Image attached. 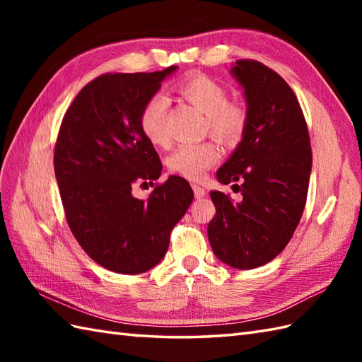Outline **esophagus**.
Returning <instances> with one entry per match:
<instances>
[{
    "label": "esophagus",
    "instance_id": "34e87169",
    "mask_svg": "<svg viewBox=\"0 0 362 362\" xmlns=\"http://www.w3.org/2000/svg\"><path fill=\"white\" fill-rule=\"evenodd\" d=\"M193 191H194V196L196 199H202L205 196V189L199 185H193Z\"/></svg>",
    "mask_w": 362,
    "mask_h": 362
}]
</instances>
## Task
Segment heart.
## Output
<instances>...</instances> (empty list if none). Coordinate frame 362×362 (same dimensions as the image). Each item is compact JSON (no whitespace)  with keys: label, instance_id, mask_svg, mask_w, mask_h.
Returning <instances> with one entry per match:
<instances>
[{"label":"heart","instance_id":"1","mask_svg":"<svg viewBox=\"0 0 362 362\" xmlns=\"http://www.w3.org/2000/svg\"><path fill=\"white\" fill-rule=\"evenodd\" d=\"M175 91L201 113L205 115V130L222 144L233 146L241 141L247 127V112L238 103L227 101V90L205 74H191L175 86ZM168 101L161 95H153L144 103L140 112V129L153 146L168 144L166 134ZM221 158L218 146L211 141L182 144L166 158L169 173L187 180H201Z\"/></svg>","mask_w":362,"mask_h":362}]
</instances>
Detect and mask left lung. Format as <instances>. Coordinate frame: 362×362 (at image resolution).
I'll use <instances>...</instances> for the list:
<instances>
[{
  "label": "left lung",
  "mask_w": 362,
  "mask_h": 362,
  "mask_svg": "<svg viewBox=\"0 0 362 362\" xmlns=\"http://www.w3.org/2000/svg\"><path fill=\"white\" fill-rule=\"evenodd\" d=\"M232 74L244 88L247 127L216 173L224 185L240 182L241 202L211 191L216 214L209 240L222 263L253 269L286 247L305 210L313 166L308 126L294 91L279 73L252 59Z\"/></svg>",
  "instance_id": "1"
}]
</instances>
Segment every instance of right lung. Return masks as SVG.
Returning <instances> with one entry per match:
<instances>
[{
	"label": "right lung",
	"instance_id": "right-lung-1",
	"mask_svg": "<svg viewBox=\"0 0 362 362\" xmlns=\"http://www.w3.org/2000/svg\"><path fill=\"white\" fill-rule=\"evenodd\" d=\"M175 68L99 76L79 91L60 124L54 173L68 227L87 255L113 272L141 274L158 264L193 202L182 177L153 185L161 161L138 122L144 103ZM140 182L154 187L146 202L132 194Z\"/></svg>",
	"mask_w": 362,
	"mask_h": 362
}]
</instances>
